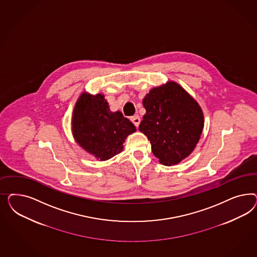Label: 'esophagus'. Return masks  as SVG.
<instances>
[{
    "mask_svg": "<svg viewBox=\"0 0 257 257\" xmlns=\"http://www.w3.org/2000/svg\"><path fill=\"white\" fill-rule=\"evenodd\" d=\"M131 121L136 127H139L140 123V117L139 116H134V117H131Z\"/></svg>",
    "mask_w": 257,
    "mask_h": 257,
    "instance_id": "obj_1",
    "label": "esophagus"
}]
</instances>
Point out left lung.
<instances>
[{
	"label": "left lung",
	"instance_id": "obj_1",
	"mask_svg": "<svg viewBox=\"0 0 257 257\" xmlns=\"http://www.w3.org/2000/svg\"><path fill=\"white\" fill-rule=\"evenodd\" d=\"M146 114L140 131L147 136L153 154L171 166L189 156L203 128L202 111L181 86L170 82L153 88L143 100Z\"/></svg>",
	"mask_w": 257,
	"mask_h": 257
}]
</instances>
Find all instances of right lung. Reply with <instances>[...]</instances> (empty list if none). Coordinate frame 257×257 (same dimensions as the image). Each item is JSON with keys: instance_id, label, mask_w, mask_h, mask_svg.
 <instances>
[{"instance_id": "obj_1", "label": "right lung", "mask_w": 257, "mask_h": 257, "mask_svg": "<svg viewBox=\"0 0 257 257\" xmlns=\"http://www.w3.org/2000/svg\"><path fill=\"white\" fill-rule=\"evenodd\" d=\"M136 131L122 113L111 112L104 96L82 94L72 117V133L78 144L101 161L122 151L126 137Z\"/></svg>"}]
</instances>
